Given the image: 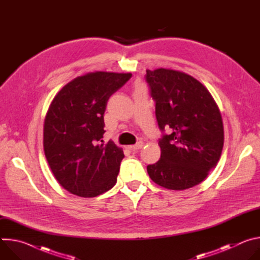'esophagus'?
Returning <instances> with one entry per match:
<instances>
[{"mask_svg":"<svg viewBox=\"0 0 260 260\" xmlns=\"http://www.w3.org/2000/svg\"><path fill=\"white\" fill-rule=\"evenodd\" d=\"M144 146V143L143 142H138L136 145H131L128 146V149L132 150V151H136V150H139L141 149V148Z\"/></svg>","mask_w":260,"mask_h":260,"instance_id":"34e87169","label":"esophagus"}]
</instances>
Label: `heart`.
<instances>
[{
  "label": "heart",
  "instance_id": "b5f03b06",
  "mask_svg": "<svg viewBox=\"0 0 260 260\" xmlns=\"http://www.w3.org/2000/svg\"><path fill=\"white\" fill-rule=\"evenodd\" d=\"M138 86H141V85H138ZM138 86H137V87H138Z\"/></svg>",
  "mask_w": 260,
  "mask_h": 260
}]
</instances>
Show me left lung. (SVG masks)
<instances>
[{
	"label": "left lung",
	"mask_w": 260,
	"mask_h": 260,
	"mask_svg": "<svg viewBox=\"0 0 260 260\" xmlns=\"http://www.w3.org/2000/svg\"><path fill=\"white\" fill-rule=\"evenodd\" d=\"M161 132L160 159L147 167L151 180L171 190L191 188L203 182L221 156L224 129L219 108L209 90L188 74L146 70Z\"/></svg>",
	"instance_id": "obj_1"
}]
</instances>
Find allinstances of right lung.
<instances>
[{
  "label": "right lung",
  "instance_id": "right-lung-1",
  "mask_svg": "<svg viewBox=\"0 0 260 260\" xmlns=\"http://www.w3.org/2000/svg\"><path fill=\"white\" fill-rule=\"evenodd\" d=\"M131 77V73H87L67 83L51 102L44 121V152L69 192L94 198L116 184L124 154L112 141L104 144V113L109 98Z\"/></svg>",
  "mask_w": 260,
  "mask_h": 260
}]
</instances>
